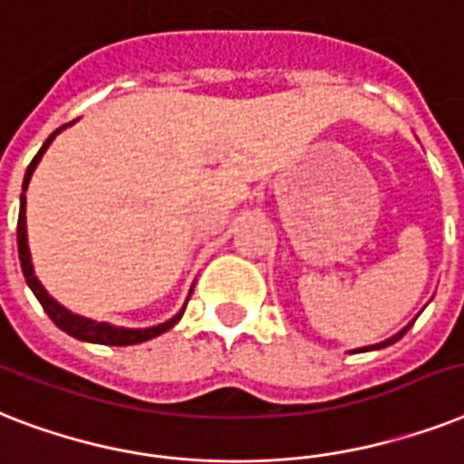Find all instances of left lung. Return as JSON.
I'll return each mask as SVG.
<instances>
[{"instance_id":"left-lung-1","label":"left lung","mask_w":464,"mask_h":464,"mask_svg":"<svg viewBox=\"0 0 464 464\" xmlns=\"http://www.w3.org/2000/svg\"><path fill=\"white\" fill-rule=\"evenodd\" d=\"M414 321H417V318H414ZM412 321V324H414ZM412 324H407L405 328H402V331L400 333H395V335L392 337H388V340H383V343H379V344H369V347H362V350H354V352H369V350H381V347H388V344H392V343H398L400 337L405 335L407 331H410V328H412Z\"/></svg>"}]
</instances>
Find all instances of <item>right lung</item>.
Masks as SVG:
<instances>
[{
  "label": "right lung",
  "mask_w": 464,
  "mask_h": 464,
  "mask_svg": "<svg viewBox=\"0 0 464 464\" xmlns=\"http://www.w3.org/2000/svg\"><path fill=\"white\" fill-rule=\"evenodd\" d=\"M69 124H64V127H59L57 131L50 133V139L44 140L43 148L38 150V155L33 158V162L28 165V169H25V177H24V194H21V210H18V227H16V242H18V258H21V270H24V277L25 283H28V287L33 290V295L38 296V302L43 304L44 314L54 321V325L57 328H62L64 333H69L72 337H76V340H83V343H98V344H112V347H127V344H139V343H146V340H153V337L162 335V333H168L169 328H172L177 321L181 318V314H184V309L177 314V316H172L169 321H165V324L160 325H153V328H120V325H110V324H98V321H91V318H83L79 316V314H72L69 309H64L62 304L57 302V299H52L50 295H47V290H44L43 285H40V280L35 277V270H33V263H31V249H28V235H25V188H28V181H31L33 172H35V168H38L40 158H43V153L50 148V143L54 140V136H57L62 129H66ZM191 295V292H188Z\"/></svg>",
  "instance_id": "right-lung-1"
}]
</instances>
